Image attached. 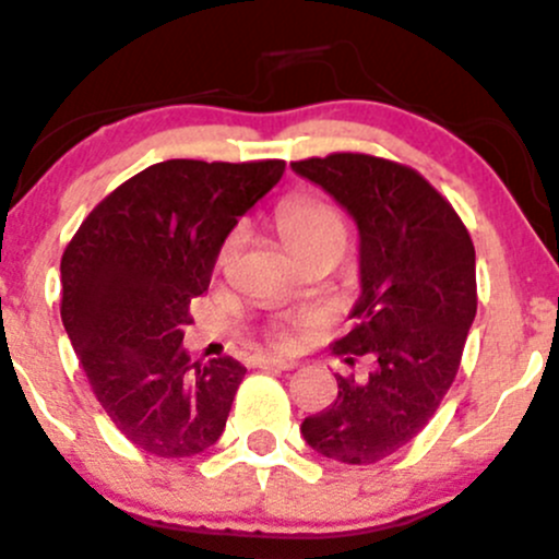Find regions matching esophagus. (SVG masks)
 <instances>
[{
	"label": "esophagus",
	"instance_id": "obj_1",
	"mask_svg": "<svg viewBox=\"0 0 559 559\" xmlns=\"http://www.w3.org/2000/svg\"><path fill=\"white\" fill-rule=\"evenodd\" d=\"M254 367H273V369H295L297 364L292 358L278 356H254Z\"/></svg>",
	"mask_w": 559,
	"mask_h": 559
}]
</instances>
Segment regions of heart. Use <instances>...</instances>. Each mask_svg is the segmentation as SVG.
Wrapping results in <instances>:
<instances>
[{
    "label": "heart",
    "mask_w": 559,
    "mask_h": 559,
    "mask_svg": "<svg viewBox=\"0 0 559 559\" xmlns=\"http://www.w3.org/2000/svg\"><path fill=\"white\" fill-rule=\"evenodd\" d=\"M275 230H278L281 243L299 257L319 246H334L343 251L345 240H348V225H345L343 214L334 205L313 195H292L275 211ZM235 238H230L222 249V260L233 251ZM275 340H284L275 334Z\"/></svg>",
    "instance_id": "1"
}]
</instances>
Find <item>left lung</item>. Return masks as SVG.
Returning a JSON list of instances; mask_svg holds the SVG:
<instances>
[{
  "instance_id": "1",
  "label": "left lung",
  "mask_w": 559,
  "mask_h": 559,
  "mask_svg": "<svg viewBox=\"0 0 559 559\" xmlns=\"http://www.w3.org/2000/svg\"><path fill=\"white\" fill-rule=\"evenodd\" d=\"M292 168L324 187L361 238L356 326L332 354L364 372L334 374L337 399L299 431L321 455L369 466L413 442L450 391L477 316V254L448 198L415 168L364 152Z\"/></svg>"
}]
</instances>
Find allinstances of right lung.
Segmentation results:
<instances>
[{
  "label": "right lung",
  "mask_w": 559,
  "mask_h": 559,
  "mask_svg": "<svg viewBox=\"0 0 559 559\" xmlns=\"http://www.w3.org/2000/svg\"><path fill=\"white\" fill-rule=\"evenodd\" d=\"M284 160H166L122 181L61 257V321L117 431L157 457H190L225 431L246 367L190 361V299L222 243L284 176Z\"/></svg>",
  "instance_id": "right-lung-1"
}]
</instances>
